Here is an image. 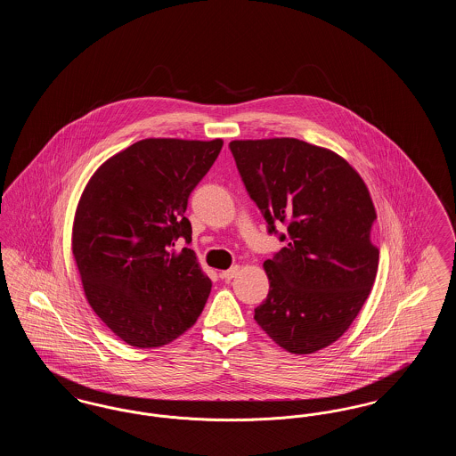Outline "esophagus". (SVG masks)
Segmentation results:
<instances>
[{
  "instance_id": "1",
  "label": "esophagus",
  "mask_w": 456,
  "mask_h": 456,
  "mask_svg": "<svg viewBox=\"0 0 456 456\" xmlns=\"http://www.w3.org/2000/svg\"><path fill=\"white\" fill-rule=\"evenodd\" d=\"M238 273L239 266H232V268H229V270H225V272H222V273H220V277H222L224 281H232Z\"/></svg>"
}]
</instances>
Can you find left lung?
I'll list each match as a JSON object with an SVG mask.
<instances>
[{"label":"left lung","mask_w":456,"mask_h":456,"mask_svg":"<svg viewBox=\"0 0 456 456\" xmlns=\"http://www.w3.org/2000/svg\"><path fill=\"white\" fill-rule=\"evenodd\" d=\"M229 149L268 234L285 242L263 263L270 292L255 320L292 354L328 347L355 320L376 279L368 188L342 157L303 140H236Z\"/></svg>","instance_id":"8db88e82"}]
</instances>
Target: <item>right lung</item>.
<instances>
[{"mask_svg":"<svg viewBox=\"0 0 456 456\" xmlns=\"http://www.w3.org/2000/svg\"><path fill=\"white\" fill-rule=\"evenodd\" d=\"M224 142L147 138L88 181L73 225V256L95 314L133 347H160L201 314L212 281L190 248L188 198Z\"/></svg>","mask_w":456,"mask_h":456,"instance_id":"right-lung-1","label":"right lung"}]
</instances>
